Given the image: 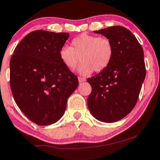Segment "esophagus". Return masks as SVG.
Returning a JSON list of instances; mask_svg holds the SVG:
<instances>
[{
  "label": "esophagus",
  "mask_w": 160,
  "mask_h": 160,
  "mask_svg": "<svg viewBox=\"0 0 160 160\" xmlns=\"http://www.w3.org/2000/svg\"><path fill=\"white\" fill-rule=\"evenodd\" d=\"M85 78H82V77H78V82H85Z\"/></svg>",
  "instance_id": "34e87169"
}]
</instances>
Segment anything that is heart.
Returning <instances> with one entry per match:
<instances>
[{"label":"heart","instance_id":"obj_1","mask_svg":"<svg viewBox=\"0 0 160 160\" xmlns=\"http://www.w3.org/2000/svg\"><path fill=\"white\" fill-rule=\"evenodd\" d=\"M114 51L112 42L107 37L82 33L72 40L71 47L61 48L59 58L70 71L76 69L82 62L78 71L87 75L93 71L101 72L106 69L113 59Z\"/></svg>","mask_w":160,"mask_h":160}]
</instances>
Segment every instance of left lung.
<instances>
[{
	"label": "left lung",
	"instance_id": "8db88e82",
	"mask_svg": "<svg viewBox=\"0 0 160 160\" xmlns=\"http://www.w3.org/2000/svg\"><path fill=\"white\" fill-rule=\"evenodd\" d=\"M94 32L109 39L114 51L108 68L88 78L92 86L88 107L97 120L113 123L127 116L137 104L146 76L143 50L134 35L121 26Z\"/></svg>",
	"mask_w": 160,
	"mask_h": 160
}]
</instances>
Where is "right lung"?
<instances>
[{"label":"right lung","mask_w":160,"mask_h":160,"mask_svg":"<svg viewBox=\"0 0 160 160\" xmlns=\"http://www.w3.org/2000/svg\"><path fill=\"white\" fill-rule=\"evenodd\" d=\"M68 32L35 30L27 34L10 61V85L15 102L37 125L56 123L78 85L76 75L59 58Z\"/></svg>","instance_id":"right-lung-1"}]
</instances>
